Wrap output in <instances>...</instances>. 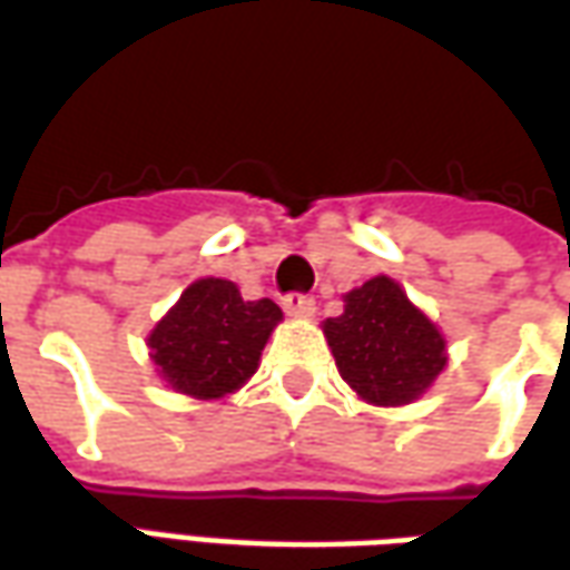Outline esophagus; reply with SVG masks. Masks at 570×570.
I'll use <instances>...</instances> for the list:
<instances>
[{
  "label": "esophagus",
  "mask_w": 570,
  "mask_h": 570,
  "mask_svg": "<svg viewBox=\"0 0 570 570\" xmlns=\"http://www.w3.org/2000/svg\"><path fill=\"white\" fill-rule=\"evenodd\" d=\"M285 313L294 318H309L313 313H316V301L309 297V294H288L285 297Z\"/></svg>",
  "instance_id": "1"
}]
</instances>
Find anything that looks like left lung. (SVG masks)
I'll list each match as a JSON object with an SVG mask.
<instances>
[{
    "mask_svg": "<svg viewBox=\"0 0 570 570\" xmlns=\"http://www.w3.org/2000/svg\"><path fill=\"white\" fill-rule=\"evenodd\" d=\"M341 377L374 405H407L445 368V337L390 276L343 294L325 325Z\"/></svg>",
    "mask_w": 570,
    "mask_h": 570,
    "instance_id": "left-lung-1",
    "label": "left lung"
}]
</instances>
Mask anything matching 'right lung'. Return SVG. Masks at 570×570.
Segmentation results:
<instances>
[{"instance_id": "1", "label": "right lung", "mask_w": 570, "mask_h": 570, "mask_svg": "<svg viewBox=\"0 0 570 570\" xmlns=\"http://www.w3.org/2000/svg\"><path fill=\"white\" fill-rule=\"evenodd\" d=\"M282 322L269 297L242 301L227 278H199L147 337L149 358L177 393L220 399L236 393Z\"/></svg>"}]
</instances>
